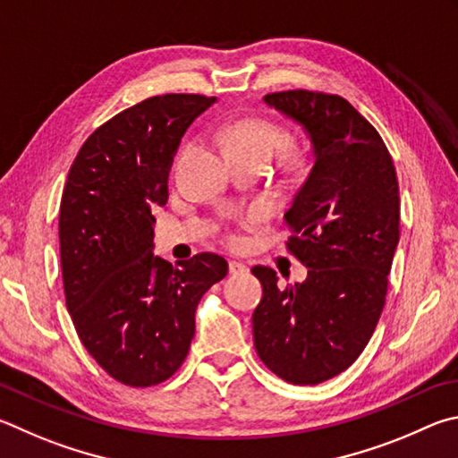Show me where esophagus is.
<instances>
[{
    "instance_id": "34e87169",
    "label": "esophagus",
    "mask_w": 458,
    "mask_h": 458,
    "mask_svg": "<svg viewBox=\"0 0 458 458\" xmlns=\"http://www.w3.org/2000/svg\"><path fill=\"white\" fill-rule=\"evenodd\" d=\"M247 271H250V267H247L245 263H242V261H229V274L231 276H245Z\"/></svg>"
}]
</instances>
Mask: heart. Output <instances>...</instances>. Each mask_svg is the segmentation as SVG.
<instances>
[{
  "label": "heart",
  "instance_id": "obj_1",
  "mask_svg": "<svg viewBox=\"0 0 458 458\" xmlns=\"http://www.w3.org/2000/svg\"><path fill=\"white\" fill-rule=\"evenodd\" d=\"M221 142L229 158H266L285 142L282 128L263 118H237L221 128ZM237 243L239 237L231 235Z\"/></svg>",
  "mask_w": 458,
  "mask_h": 458
}]
</instances>
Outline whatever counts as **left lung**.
<instances>
[{
    "instance_id": "8db88e82",
    "label": "left lung",
    "mask_w": 458,
    "mask_h": 458,
    "mask_svg": "<svg viewBox=\"0 0 458 458\" xmlns=\"http://www.w3.org/2000/svg\"><path fill=\"white\" fill-rule=\"evenodd\" d=\"M269 106L310 134L314 166L285 223L287 250L308 267L303 284L279 287L274 269L253 311L261 362L290 384H319L356 362L378 324L400 237L396 168L378 131L338 94H266Z\"/></svg>"
}]
</instances>
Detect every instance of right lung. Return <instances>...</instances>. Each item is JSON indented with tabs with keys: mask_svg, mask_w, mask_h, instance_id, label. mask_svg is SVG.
<instances>
[{
	"mask_svg": "<svg viewBox=\"0 0 458 458\" xmlns=\"http://www.w3.org/2000/svg\"><path fill=\"white\" fill-rule=\"evenodd\" d=\"M215 96H152L96 128L70 166L60 203V259L72 322L96 362L134 388L179 370L195 311L227 261L152 253V208L166 205L182 134Z\"/></svg>",
	"mask_w": 458,
	"mask_h": 458,
	"instance_id": "right-lung-1",
	"label": "right lung"
}]
</instances>
